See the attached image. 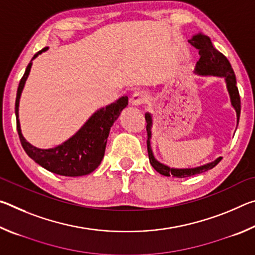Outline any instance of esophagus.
<instances>
[{"label":"esophagus","mask_w":255,"mask_h":255,"mask_svg":"<svg viewBox=\"0 0 255 255\" xmlns=\"http://www.w3.org/2000/svg\"><path fill=\"white\" fill-rule=\"evenodd\" d=\"M147 93L144 91H138L132 94V97L130 99V103L132 106H140L147 101Z\"/></svg>","instance_id":"1"}]
</instances>
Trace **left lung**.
<instances>
[{
  "label": "left lung",
  "mask_w": 255,
  "mask_h": 255,
  "mask_svg": "<svg viewBox=\"0 0 255 255\" xmlns=\"http://www.w3.org/2000/svg\"><path fill=\"white\" fill-rule=\"evenodd\" d=\"M193 47L199 49L200 58L198 60L195 67V74L201 76H218L224 77L226 83L227 92L230 94L231 105L234 108L236 112L237 125L240 122L241 115V99L239 89L236 86V77L235 73L233 71L231 63L224 56L221 51L215 48L214 45L211 44V40L208 36H205L204 33H197L192 36L191 39L188 40ZM145 119L147 123L146 130H147V152L149 157V163L156 170L159 174L165 176H175V178H188L196 174H200L202 172H206L213 169L217 164L222 161V157L219 156L215 161L204 164V165L196 166V167H187V169H175V167H170L158 162L154 156L152 146H150V138H152V127H153V119L152 115L149 112L145 114Z\"/></svg>",
  "instance_id": "obj_1"
}]
</instances>
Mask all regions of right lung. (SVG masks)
<instances>
[{
    "instance_id": "add662e5",
    "label": "right lung",
    "mask_w": 255,
    "mask_h": 255,
    "mask_svg": "<svg viewBox=\"0 0 255 255\" xmlns=\"http://www.w3.org/2000/svg\"><path fill=\"white\" fill-rule=\"evenodd\" d=\"M48 50V47L33 56L31 62L28 64L25 72L19 83L15 99V118L16 130L19 133L21 145L24 152L28 154L37 164L44 169L53 172L55 174L64 176H81L93 172L100 165L109 136L110 128L118 119L120 112L128 105V97L119 98L111 105L100 108L90 117L86 123L77 130L74 135L68 138L58 146L53 148H38L25 140L21 132L19 120V103L21 93L23 91L25 81H27L32 60L44 51Z\"/></svg>"
}]
</instances>
